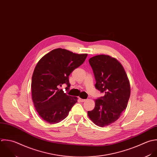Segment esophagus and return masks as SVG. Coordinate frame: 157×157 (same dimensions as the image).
Returning a JSON list of instances; mask_svg holds the SVG:
<instances>
[{"label":"esophagus","instance_id":"34e87169","mask_svg":"<svg viewBox=\"0 0 157 157\" xmlns=\"http://www.w3.org/2000/svg\"><path fill=\"white\" fill-rule=\"evenodd\" d=\"M79 100H80L81 102H84V101H86L85 99H82V98H79Z\"/></svg>","mask_w":157,"mask_h":157}]
</instances>
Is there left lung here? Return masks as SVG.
I'll use <instances>...</instances> for the list:
<instances>
[{"instance_id": "obj_1", "label": "left lung", "mask_w": 157, "mask_h": 157, "mask_svg": "<svg viewBox=\"0 0 157 157\" xmlns=\"http://www.w3.org/2000/svg\"><path fill=\"white\" fill-rule=\"evenodd\" d=\"M92 68L96 89L105 95L95 100L88 116L98 126L105 127L116 121L128 104L130 86L122 65L114 58L98 55L89 60Z\"/></svg>"}]
</instances>
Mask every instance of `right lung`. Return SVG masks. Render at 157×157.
<instances>
[{
  "instance_id": "add662e5",
  "label": "right lung",
  "mask_w": 157,
  "mask_h": 157,
  "mask_svg": "<svg viewBox=\"0 0 157 157\" xmlns=\"http://www.w3.org/2000/svg\"><path fill=\"white\" fill-rule=\"evenodd\" d=\"M87 54H78L57 48L44 56L36 64L32 78V96L40 116L49 124H56L67 117L77 97L59 89L65 84L70 87L69 75L81 65Z\"/></svg>"
}]
</instances>
